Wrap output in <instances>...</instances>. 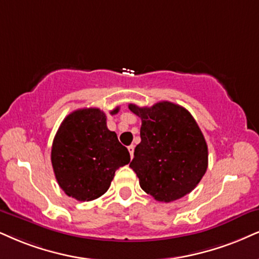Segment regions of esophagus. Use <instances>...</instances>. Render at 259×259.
I'll return each instance as SVG.
<instances>
[{
  "label": "esophagus",
  "instance_id": "1",
  "mask_svg": "<svg viewBox=\"0 0 259 259\" xmlns=\"http://www.w3.org/2000/svg\"><path fill=\"white\" fill-rule=\"evenodd\" d=\"M128 151L131 154V158H133V154H135V145H130L128 146Z\"/></svg>",
  "mask_w": 259,
  "mask_h": 259
}]
</instances>
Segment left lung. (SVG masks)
<instances>
[{"label": "left lung", "mask_w": 259, "mask_h": 259, "mask_svg": "<svg viewBox=\"0 0 259 259\" xmlns=\"http://www.w3.org/2000/svg\"><path fill=\"white\" fill-rule=\"evenodd\" d=\"M128 108L142 119V142L130 164L140 187L158 202L186 196L207 168V145L196 120L181 105L168 101Z\"/></svg>", "instance_id": "obj_1"}]
</instances>
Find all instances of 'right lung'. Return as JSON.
Listing matches in <instances>:
<instances>
[{"label":"right lung","instance_id":"add662e5","mask_svg":"<svg viewBox=\"0 0 259 259\" xmlns=\"http://www.w3.org/2000/svg\"><path fill=\"white\" fill-rule=\"evenodd\" d=\"M116 107L110 114H116ZM131 161L127 148L108 130L107 116L98 108H84L67 115L57 130L52 163L59 186L80 202L101 197L115 171Z\"/></svg>","mask_w":259,"mask_h":259}]
</instances>
